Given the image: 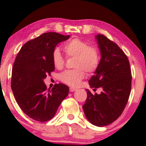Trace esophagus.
I'll use <instances>...</instances> for the list:
<instances>
[{"label": "esophagus", "instance_id": "1", "mask_svg": "<svg viewBox=\"0 0 146 146\" xmlns=\"http://www.w3.org/2000/svg\"><path fill=\"white\" fill-rule=\"evenodd\" d=\"M76 90H77V89H76V88H73V87H70V92H76Z\"/></svg>", "mask_w": 146, "mask_h": 146}]
</instances>
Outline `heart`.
Instances as JSON below:
<instances>
[{"label":"heart","mask_w":146,"mask_h":146,"mask_svg":"<svg viewBox=\"0 0 146 146\" xmlns=\"http://www.w3.org/2000/svg\"><path fill=\"white\" fill-rule=\"evenodd\" d=\"M63 49L68 57H75L73 70H68L60 75V80L70 86L77 87L85 78L86 73H92L97 69L100 62V52L94 45H89L88 42L78 38L70 39L63 44ZM54 66L57 69L63 68L65 58L59 48L54 49L52 54Z\"/></svg>","instance_id":"obj_1"}]
</instances>
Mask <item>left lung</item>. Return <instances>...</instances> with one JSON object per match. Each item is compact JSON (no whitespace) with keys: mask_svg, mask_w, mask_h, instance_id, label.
I'll use <instances>...</instances> for the list:
<instances>
[{"mask_svg":"<svg viewBox=\"0 0 146 146\" xmlns=\"http://www.w3.org/2000/svg\"><path fill=\"white\" fill-rule=\"evenodd\" d=\"M95 37L101 60L88 83L94 91L102 88V92L92 94L86 89L83 110L91 123L103 127L116 120L127 103L131 91V69L128 58L117 44L103 35Z\"/></svg>","mask_w":146,"mask_h":146,"instance_id":"1","label":"left lung"}]
</instances>
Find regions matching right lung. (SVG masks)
<instances>
[{"label": "right lung", "instance_id": "add662e5", "mask_svg": "<svg viewBox=\"0 0 146 146\" xmlns=\"http://www.w3.org/2000/svg\"><path fill=\"white\" fill-rule=\"evenodd\" d=\"M70 38L56 32L44 33L27 42L18 53L12 68L11 86L17 104L29 117L47 122L68 95L69 88L54 84L51 90L44 79L54 71L52 54L58 43Z\"/></svg>", "mask_w": 146, "mask_h": 146}]
</instances>
